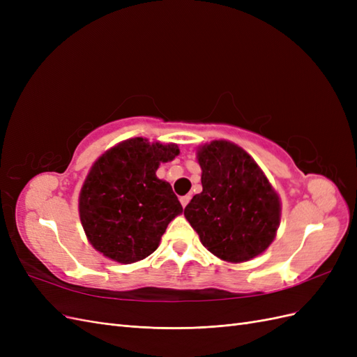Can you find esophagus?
<instances>
[{
  "label": "esophagus",
  "mask_w": 357,
  "mask_h": 357,
  "mask_svg": "<svg viewBox=\"0 0 357 357\" xmlns=\"http://www.w3.org/2000/svg\"><path fill=\"white\" fill-rule=\"evenodd\" d=\"M189 201H190V195H185V197L180 198V202H181L183 207H186V205L189 204Z\"/></svg>",
  "instance_id": "1"
}]
</instances>
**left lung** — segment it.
Returning a JSON list of instances; mask_svg holds the SVG:
<instances>
[{
	"label": "left lung",
	"mask_w": 357,
	"mask_h": 357,
	"mask_svg": "<svg viewBox=\"0 0 357 357\" xmlns=\"http://www.w3.org/2000/svg\"><path fill=\"white\" fill-rule=\"evenodd\" d=\"M202 192L185 215L204 247L228 262H245L265 252L280 223V199L262 169L229 142L198 150Z\"/></svg>",
	"instance_id": "obj_1"
}]
</instances>
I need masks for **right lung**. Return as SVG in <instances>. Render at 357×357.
Instances as JSON below:
<instances>
[{"label": "right lung", "instance_id": "1", "mask_svg": "<svg viewBox=\"0 0 357 357\" xmlns=\"http://www.w3.org/2000/svg\"><path fill=\"white\" fill-rule=\"evenodd\" d=\"M178 152L176 144L132 138L95 162L80 192L79 211L96 250L121 264L142 261L156 250L168 223L183 211L156 169Z\"/></svg>", "mask_w": 357, "mask_h": 357}]
</instances>
